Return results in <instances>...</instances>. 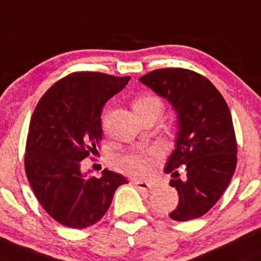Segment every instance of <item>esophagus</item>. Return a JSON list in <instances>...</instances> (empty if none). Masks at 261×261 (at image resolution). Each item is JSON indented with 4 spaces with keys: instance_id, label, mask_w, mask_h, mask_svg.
<instances>
[{
    "instance_id": "obj_1",
    "label": "esophagus",
    "mask_w": 261,
    "mask_h": 261,
    "mask_svg": "<svg viewBox=\"0 0 261 261\" xmlns=\"http://www.w3.org/2000/svg\"><path fill=\"white\" fill-rule=\"evenodd\" d=\"M133 183H135L136 187L140 188V190H150V188H151V185H150V183L143 182V180L136 179V180H133Z\"/></svg>"
}]
</instances>
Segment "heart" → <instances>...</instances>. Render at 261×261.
<instances>
[{
  "label": "heart",
  "instance_id": "obj_1",
  "mask_svg": "<svg viewBox=\"0 0 261 261\" xmlns=\"http://www.w3.org/2000/svg\"><path fill=\"white\" fill-rule=\"evenodd\" d=\"M133 109L136 114L151 110V109L161 110V101L153 95H141L135 100ZM159 156H160V151L156 148L128 153L119 160V168L125 174L133 175V177H146L152 170L153 163Z\"/></svg>",
  "mask_w": 261,
  "mask_h": 261
}]
</instances>
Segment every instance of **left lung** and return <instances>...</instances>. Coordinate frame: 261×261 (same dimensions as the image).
Wrapping results in <instances>:
<instances>
[{
	"label": "left lung",
	"mask_w": 261,
	"mask_h": 261,
	"mask_svg": "<svg viewBox=\"0 0 261 261\" xmlns=\"http://www.w3.org/2000/svg\"><path fill=\"white\" fill-rule=\"evenodd\" d=\"M140 82L169 101L177 113L175 150L165 173L175 178L170 186L178 191L179 203L169 217L178 222L202 217L222 197L237 165L229 108L209 79L188 69H158ZM179 166L186 169L183 181Z\"/></svg>",
	"instance_id": "left-lung-1"
}]
</instances>
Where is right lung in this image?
Here are the masks:
<instances>
[{"label":"right lung","instance_id":"add662e5","mask_svg":"<svg viewBox=\"0 0 261 261\" xmlns=\"http://www.w3.org/2000/svg\"><path fill=\"white\" fill-rule=\"evenodd\" d=\"M129 79L97 71L71 73L42 96L32 115L27 178L47 214L65 227L82 229L97 223L116 188L128 183L119 173L105 169L96 178L81 168L102 141L103 105Z\"/></svg>","mask_w":261,"mask_h":261}]
</instances>
